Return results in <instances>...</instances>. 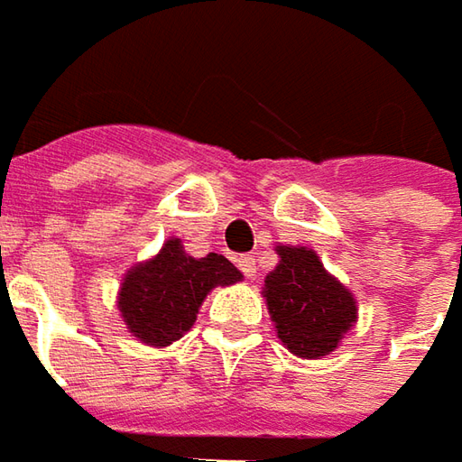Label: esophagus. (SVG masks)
Instances as JSON below:
<instances>
[{"label":"esophagus","mask_w":462,"mask_h":462,"mask_svg":"<svg viewBox=\"0 0 462 462\" xmlns=\"http://www.w3.org/2000/svg\"><path fill=\"white\" fill-rule=\"evenodd\" d=\"M237 265H240V271L245 273L247 279H253V276L258 273V261H255V255H240V258H237Z\"/></svg>","instance_id":"1"}]
</instances>
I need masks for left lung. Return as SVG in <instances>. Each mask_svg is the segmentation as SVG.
I'll use <instances>...</instances> for the list:
<instances>
[{
    "label": "left lung",
    "instance_id": "1",
    "mask_svg": "<svg viewBox=\"0 0 462 462\" xmlns=\"http://www.w3.org/2000/svg\"><path fill=\"white\" fill-rule=\"evenodd\" d=\"M279 263L265 276L263 299L289 353L317 360L337 350L358 322V301L304 245H276Z\"/></svg>",
    "mask_w": 462,
    "mask_h": 462
}]
</instances>
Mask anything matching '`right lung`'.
I'll return each mask as SVG.
<instances>
[{"mask_svg": "<svg viewBox=\"0 0 462 462\" xmlns=\"http://www.w3.org/2000/svg\"><path fill=\"white\" fill-rule=\"evenodd\" d=\"M237 281H243V273L225 255L194 258L179 237H168L152 258L135 263L122 276L117 310L135 340L168 347L194 327L212 289Z\"/></svg>", "mask_w": 462, "mask_h": 462, "instance_id": "right-lung-1", "label": "right lung"}]
</instances>
